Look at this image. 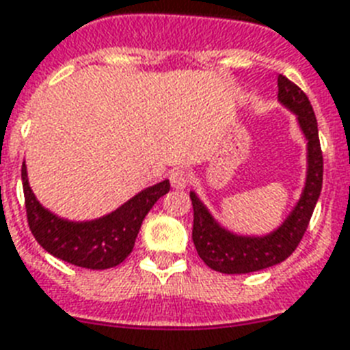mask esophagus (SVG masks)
I'll return each mask as SVG.
<instances>
[{
  "instance_id": "1",
  "label": "esophagus",
  "mask_w": 350,
  "mask_h": 350,
  "mask_svg": "<svg viewBox=\"0 0 350 350\" xmlns=\"http://www.w3.org/2000/svg\"><path fill=\"white\" fill-rule=\"evenodd\" d=\"M169 180H170V185H172L174 189L181 190V189H185L187 185H189L190 176H189V172H187V170L174 169V170H172V172H170Z\"/></svg>"
}]
</instances>
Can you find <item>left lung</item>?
Here are the masks:
<instances>
[{"instance_id":"1","label":"left lung","mask_w":350,"mask_h":350,"mask_svg":"<svg viewBox=\"0 0 350 350\" xmlns=\"http://www.w3.org/2000/svg\"><path fill=\"white\" fill-rule=\"evenodd\" d=\"M278 102L297 115L298 127L308 142V170L302 194L273 232L264 235H239L224 228L194 190L190 192L194 208L192 241L198 255L208 268L226 275L252 273L282 262L302 241L317 201L322 192L323 158L318 140V124L308 95L284 75H278Z\"/></svg>"}]
</instances>
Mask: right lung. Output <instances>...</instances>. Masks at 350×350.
<instances>
[{"mask_svg":"<svg viewBox=\"0 0 350 350\" xmlns=\"http://www.w3.org/2000/svg\"><path fill=\"white\" fill-rule=\"evenodd\" d=\"M28 226L48 254L79 268L107 269L118 266L133 252L136 235L154 203L170 190L169 180L147 187L109 214L92 221H70L44 208L21 167Z\"/></svg>","mask_w":350,"mask_h":350,"instance_id":"obj_1","label":"right lung"}]
</instances>
